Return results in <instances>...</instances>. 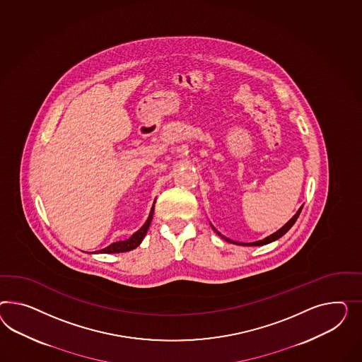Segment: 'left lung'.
<instances>
[{"label":"left lung","instance_id":"1","mask_svg":"<svg viewBox=\"0 0 362 362\" xmlns=\"http://www.w3.org/2000/svg\"><path fill=\"white\" fill-rule=\"evenodd\" d=\"M302 208H303V206H300L299 209H298V212L295 214V215L286 223V224L281 228V229H278L276 232H274L273 235H267L266 238H264V240H261V241H255V243H237V241H233V240H230V238H228V237H225V235H221L218 230H216L215 226L214 225L211 224V226H212V229L215 230L216 233L217 235H220L221 238H224L225 241L226 243H230V244H235V245H243V246H261V245H267L270 244V243H273V241H276L278 238H281L282 235H286L288 230H290V228L293 226V224H295V221L298 220V217H299V215H300V212H302Z\"/></svg>","mask_w":362,"mask_h":362}]
</instances>
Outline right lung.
<instances>
[{"instance_id": "add662e5", "label": "right lung", "mask_w": 362, "mask_h": 362, "mask_svg": "<svg viewBox=\"0 0 362 362\" xmlns=\"http://www.w3.org/2000/svg\"><path fill=\"white\" fill-rule=\"evenodd\" d=\"M154 204H156V200H154ZM154 204L151 206V211H150V214H148L146 223L142 225L136 233H133L127 240L113 243V244L109 245L107 247H104V249H101V250H98V252H93V253H95V255H96V253H98H98H105V255H109V253H110V255H112V253H124V252H130V250H133V249H136L137 246H139V244L142 243V240L145 238L147 229H148L150 223H151V220H153Z\"/></svg>"}]
</instances>
